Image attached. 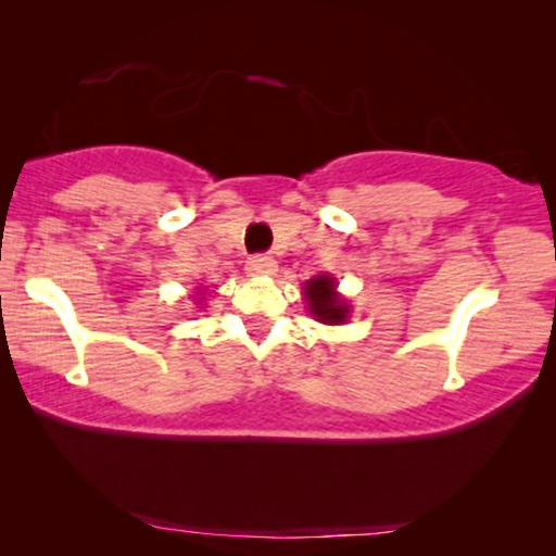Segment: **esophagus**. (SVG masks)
Wrapping results in <instances>:
<instances>
[{
    "label": "esophagus",
    "instance_id": "1",
    "mask_svg": "<svg viewBox=\"0 0 556 556\" xmlns=\"http://www.w3.org/2000/svg\"><path fill=\"white\" fill-rule=\"evenodd\" d=\"M276 270H278V263L268 255H255L248 261V273L255 278H270L276 276Z\"/></svg>",
    "mask_w": 556,
    "mask_h": 556
}]
</instances>
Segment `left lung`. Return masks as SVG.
Returning <instances> with one entry per match:
<instances>
[{
    "instance_id": "8db88e82",
    "label": "left lung",
    "mask_w": 556,
    "mask_h": 556,
    "mask_svg": "<svg viewBox=\"0 0 556 556\" xmlns=\"http://www.w3.org/2000/svg\"><path fill=\"white\" fill-rule=\"evenodd\" d=\"M311 316L321 324H344L349 318V303L337 293V280L331 276H316L303 286Z\"/></svg>"
}]
</instances>
